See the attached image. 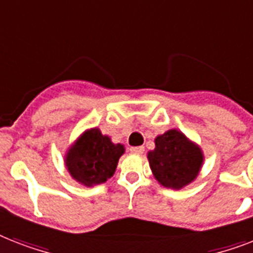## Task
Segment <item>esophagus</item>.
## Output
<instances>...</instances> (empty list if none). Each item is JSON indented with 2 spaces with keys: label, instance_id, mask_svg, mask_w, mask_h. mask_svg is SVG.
Here are the masks:
<instances>
[{
  "label": "esophagus",
  "instance_id": "34e87169",
  "mask_svg": "<svg viewBox=\"0 0 253 253\" xmlns=\"http://www.w3.org/2000/svg\"><path fill=\"white\" fill-rule=\"evenodd\" d=\"M130 152L131 154H135V155H142L143 152H144V147H142V146L131 147Z\"/></svg>",
  "mask_w": 253,
  "mask_h": 253
}]
</instances>
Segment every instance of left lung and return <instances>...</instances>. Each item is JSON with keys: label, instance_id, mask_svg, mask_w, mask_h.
<instances>
[{"label": "left lung", "instance_id": "8db88e82", "mask_svg": "<svg viewBox=\"0 0 253 253\" xmlns=\"http://www.w3.org/2000/svg\"><path fill=\"white\" fill-rule=\"evenodd\" d=\"M155 146L147 158L159 184L178 190L196 180L204 163L202 150L196 143L173 128L156 136Z\"/></svg>", "mask_w": 253, "mask_h": 253}]
</instances>
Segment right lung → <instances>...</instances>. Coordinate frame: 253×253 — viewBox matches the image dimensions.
Segmentation results:
<instances>
[{
	"instance_id": "1",
	"label": "right lung",
	"mask_w": 253,
	"mask_h": 253,
	"mask_svg": "<svg viewBox=\"0 0 253 253\" xmlns=\"http://www.w3.org/2000/svg\"><path fill=\"white\" fill-rule=\"evenodd\" d=\"M125 154L123 144H114L99 128L86 130L65 155L69 174L85 186L106 182L114 174L119 158Z\"/></svg>"
}]
</instances>
